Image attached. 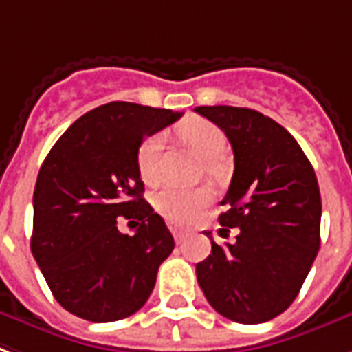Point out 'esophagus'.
<instances>
[{
	"label": "esophagus",
	"instance_id": "obj_1",
	"mask_svg": "<svg viewBox=\"0 0 352 352\" xmlns=\"http://www.w3.org/2000/svg\"><path fill=\"white\" fill-rule=\"evenodd\" d=\"M170 230L173 232V236H175L177 241H182L188 234V229H184V227H181V225H175V223H170Z\"/></svg>",
	"mask_w": 352,
	"mask_h": 352
}]
</instances>
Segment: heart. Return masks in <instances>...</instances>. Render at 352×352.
<instances>
[{"mask_svg": "<svg viewBox=\"0 0 352 352\" xmlns=\"http://www.w3.org/2000/svg\"><path fill=\"white\" fill-rule=\"evenodd\" d=\"M177 133L181 140L186 144L192 151L206 160V171L210 175L219 173V160L225 153L227 140L223 133L214 123L201 120V118H190L177 127ZM164 146L162 134H151L142 142L136 153V166L140 171V177L147 184H155L160 179V149ZM212 192L208 188H179L164 186L158 190L153 203L158 214H162L171 223H190L201 214L203 208L210 205Z\"/></svg>", "mask_w": 352, "mask_h": 352, "instance_id": "b5f03b06", "label": "heart"}]
</instances>
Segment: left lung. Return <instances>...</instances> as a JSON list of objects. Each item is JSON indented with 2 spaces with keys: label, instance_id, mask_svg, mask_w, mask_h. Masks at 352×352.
I'll return each mask as SVG.
<instances>
[{
  "label": "left lung",
  "instance_id": "obj_1",
  "mask_svg": "<svg viewBox=\"0 0 352 352\" xmlns=\"http://www.w3.org/2000/svg\"><path fill=\"white\" fill-rule=\"evenodd\" d=\"M234 153L219 223L238 229L195 265L206 301L236 323H264L294 302L318 256L321 195L314 168L292 134L253 109L197 107ZM229 236V234H227Z\"/></svg>",
  "mask_w": 352,
  "mask_h": 352
}]
</instances>
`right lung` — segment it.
<instances>
[{"label": "right lung", "instance_id": "obj_1", "mask_svg": "<svg viewBox=\"0 0 352 352\" xmlns=\"http://www.w3.org/2000/svg\"><path fill=\"white\" fill-rule=\"evenodd\" d=\"M168 109L112 101L80 116L47 153L33 195L31 251L58 305L109 323L138 312L175 241L144 199L136 153L177 122ZM142 221L133 236L117 218Z\"/></svg>", "mask_w": 352, "mask_h": 352}]
</instances>
